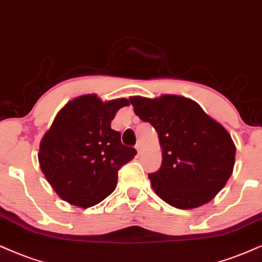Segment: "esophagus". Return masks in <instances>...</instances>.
I'll list each match as a JSON object with an SVG mask.
<instances>
[{"label":"esophagus","mask_w":262,"mask_h":262,"mask_svg":"<svg viewBox=\"0 0 262 262\" xmlns=\"http://www.w3.org/2000/svg\"><path fill=\"white\" fill-rule=\"evenodd\" d=\"M135 148H137V151L139 152V154H140V152H141V144H140V142H138V144L135 145Z\"/></svg>","instance_id":"1"}]
</instances>
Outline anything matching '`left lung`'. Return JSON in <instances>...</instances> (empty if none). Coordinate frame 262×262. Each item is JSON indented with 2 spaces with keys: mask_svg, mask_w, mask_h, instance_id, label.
<instances>
[{
  "mask_svg": "<svg viewBox=\"0 0 262 262\" xmlns=\"http://www.w3.org/2000/svg\"><path fill=\"white\" fill-rule=\"evenodd\" d=\"M135 115L156 129L162 165L148 174L158 197L179 209L210 202L232 174L234 146L231 135L196 101L164 94L148 99L130 97Z\"/></svg>",
  "mask_w": 262,
  "mask_h": 262,
  "instance_id": "left-lung-1",
  "label": "left lung"
}]
</instances>
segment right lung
Wrapping results in <instances>:
<instances>
[{
	"instance_id": "obj_1",
	"label": "right lung",
	"mask_w": 262,
	"mask_h": 262,
	"mask_svg": "<svg viewBox=\"0 0 262 262\" xmlns=\"http://www.w3.org/2000/svg\"><path fill=\"white\" fill-rule=\"evenodd\" d=\"M127 99L102 102L95 94L69 101L55 116L39 144L42 173L58 196L89 208L115 191L118 170L137 155L121 142L111 122Z\"/></svg>"
}]
</instances>
